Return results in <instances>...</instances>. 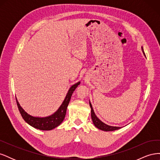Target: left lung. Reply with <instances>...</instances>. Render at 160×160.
I'll return each instance as SVG.
<instances>
[{
    "instance_id": "8db88e82",
    "label": "left lung",
    "mask_w": 160,
    "mask_h": 160,
    "mask_svg": "<svg viewBox=\"0 0 160 160\" xmlns=\"http://www.w3.org/2000/svg\"><path fill=\"white\" fill-rule=\"evenodd\" d=\"M142 51L143 53L144 56L146 57V55H145V52L143 51V47H142ZM89 105H90L91 109V119H92V121H93V123L94 125L97 128H98L100 130L105 131V132H112V131H115V130H117V129L122 128L121 127L111 126V125H107V124H105V123H103V122H101V121L98 117H97V115H95V113L94 112V110L93 109V107H92V105L90 102V101H89Z\"/></svg>"
}]
</instances>
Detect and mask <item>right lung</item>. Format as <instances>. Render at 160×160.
Here are the masks:
<instances>
[{
	"label": "right lung",
	"mask_w": 160,
	"mask_h": 160,
	"mask_svg": "<svg viewBox=\"0 0 160 160\" xmlns=\"http://www.w3.org/2000/svg\"><path fill=\"white\" fill-rule=\"evenodd\" d=\"M80 83L81 82L79 81L71 87L68 91H67V93L62 103L60 105V107L58 108V109L54 113L47 116V117H35V116H32L29 113H28L21 107L16 98L18 108L22 118L28 125H30L31 126L37 129L49 131L58 127L62 122V121L64 120L67 106H68L72 94L80 84Z\"/></svg>",
	"instance_id": "1"
}]
</instances>
